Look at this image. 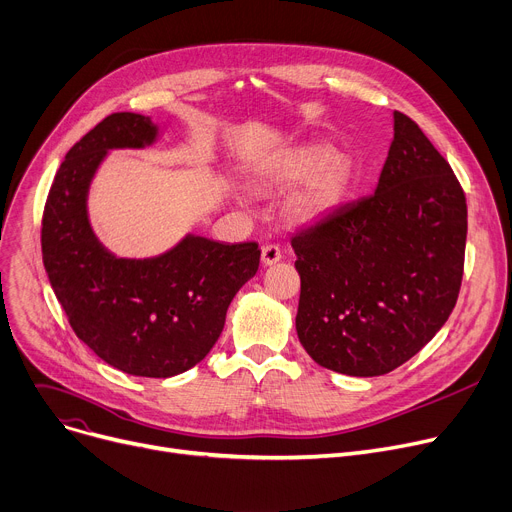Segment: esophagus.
<instances>
[{
	"label": "esophagus",
	"mask_w": 512,
	"mask_h": 512,
	"mask_svg": "<svg viewBox=\"0 0 512 512\" xmlns=\"http://www.w3.org/2000/svg\"><path fill=\"white\" fill-rule=\"evenodd\" d=\"M280 259H282V251H280L278 245H263V249H261V263L265 267L278 263Z\"/></svg>",
	"instance_id": "obj_1"
}]
</instances>
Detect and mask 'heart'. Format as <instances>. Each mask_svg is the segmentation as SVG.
I'll return each mask as SVG.
<instances>
[{"label":"heart","instance_id":"heart-1","mask_svg":"<svg viewBox=\"0 0 512 512\" xmlns=\"http://www.w3.org/2000/svg\"><path fill=\"white\" fill-rule=\"evenodd\" d=\"M257 177L274 187H290L302 180L286 197L284 210L290 220L311 224L331 216L350 199L354 164L344 152L311 142L265 158L257 166Z\"/></svg>","mask_w":512,"mask_h":512}]
</instances>
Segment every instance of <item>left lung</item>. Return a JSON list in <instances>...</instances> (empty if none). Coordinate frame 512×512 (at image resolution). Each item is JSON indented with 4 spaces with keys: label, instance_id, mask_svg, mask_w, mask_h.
Wrapping results in <instances>:
<instances>
[{
    "label": "left lung",
    "instance_id": "1",
    "mask_svg": "<svg viewBox=\"0 0 512 512\" xmlns=\"http://www.w3.org/2000/svg\"><path fill=\"white\" fill-rule=\"evenodd\" d=\"M465 238V193L449 162L395 111L374 193L292 238L302 348L350 377L416 356L455 309Z\"/></svg>",
    "mask_w": 512,
    "mask_h": 512
}]
</instances>
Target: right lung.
Returning <instances> with one entry per match:
<instances>
[{
  "label": "right lung",
  "mask_w": 512,
  "mask_h": 512,
  "mask_svg": "<svg viewBox=\"0 0 512 512\" xmlns=\"http://www.w3.org/2000/svg\"><path fill=\"white\" fill-rule=\"evenodd\" d=\"M160 125L113 113L65 154L43 214V263L51 288L82 342L133 377H175L208 356L226 311L259 269L257 243L224 245L185 234L168 251L131 259L100 243L88 193L111 150H144Z\"/></svg>",
  "instance_id": "right-lung-1"
}]
</instances>
